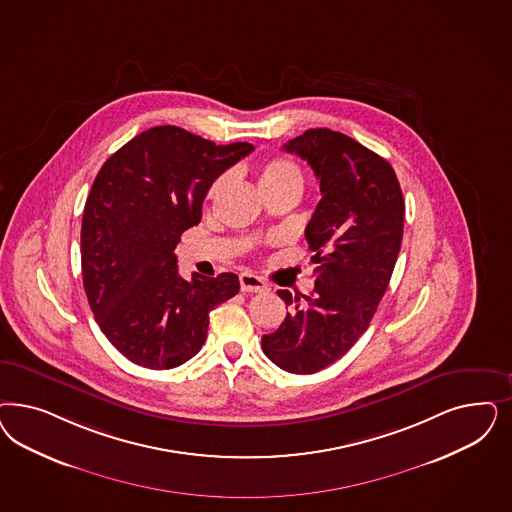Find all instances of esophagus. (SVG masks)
I'll return each mask as SVG.
<instances>
[{"mask_svg":"<svg viewBox=\"0 0 512 512\" xmlns=\"http://www.w3.org/2000/svg\"><path fill=\"white\" fill-rule=\"evenodd\" d=\"M239 282H241V290H243V292H256V294H262V292H267V290H269L267 282H265L262 277L252 275V273H243V275L239 277Z\"/></svg>","mask_w":512,"mask_h":512,"instance_id":"obj_1","label":"esophagus"}]
</instances>
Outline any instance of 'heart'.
Returning a JSON list of instances; mask_svg holds the SVG:
<instances>
[{"label": "heart", "instance_id": "1", "mask_svg": "<svg viewBox=\"0 0 512 512\" xmlns=\"http://www.w3.org/2000/svg\"><path fill=\"white\" fill-rule=\"evenodd\" d=\"M228 181V175H222L218 177L211 188H209V198H216L218 192L222 190V186ZM286 182H301V173L297 169L296 164L284 160V158H275V160H269L262 165L260 169V186L262 190L264 188H271V186H281Z\"/></svg>", "mask_w": 512, "mask_h": 512}]
</instances>
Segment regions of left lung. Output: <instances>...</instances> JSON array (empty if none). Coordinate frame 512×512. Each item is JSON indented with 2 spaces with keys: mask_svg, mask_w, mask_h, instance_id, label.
Listing matches in <instances>:
<instances>
[{
  "mask_svg": "<svg viewBox=\"0 0 512 512\" xmlns=\"http://www.w3.org/2000/svg\"><path fill=\"white\" fill-rule=\"evenodd\" d=\"M282 149L307 160L320 182L305 228L316 281L303 300L277 292L292 311L262 337V348L284 371L311 375L369 328L401 248L405 201L394 167L345 133L307 130Z\"/></svg>",
  "mask_w": 512,
  "mask_h": 512,
  "instance_id": "left-lung-1",
  "label": "left lung"
}]
</instances>
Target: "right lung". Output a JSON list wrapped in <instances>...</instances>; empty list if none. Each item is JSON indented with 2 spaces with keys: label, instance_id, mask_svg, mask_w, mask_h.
<instances>
[{
  "label": "right lung",
  "instance_id": "add662e5",
  "mask_svg": "<svg viewBox=\"0 0 512 512\" xmlns=\"http://www.w3.org/2000/svg\"><path fill=\"white\" fill-rule=\"evenodd\" d=\"M252 150L156 126L99 169L81 228L84 292L99 328L130 362H188L207 339L209 313L239 292L233 273L184 281L175 247L199 224L211 184Z\"/></svg>",
  "mask_w": 512,
  "mask_h": 512
}]
</instances>
